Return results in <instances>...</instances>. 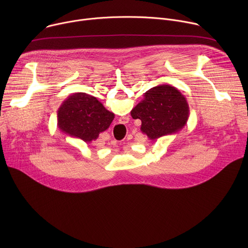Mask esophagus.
<instances>
[{
  "instance_id": "1",
  "label": "esophagus",
  "mask_w": 248,
  "mask_h": 248,
  "mask_svg": "<svg viewBox=\"0 0 248 248\" xmlns=\"http://www.w3.org/2000/svg\"><path fill=\"white\" fill-rule=\"evenodd\" d=\"M112 142H114V143H113V144H114V145H115V144H116V143H115V142H117V141H116V140H113V141H112Z\"/></svg>"
}]
</instances>
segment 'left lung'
<instances>
[{
  "mask_svg": "<svg viewBox=\"0 0 248 248\" xmlns=\"http://www.w3.org/2000/svg\"><path fill=\"white\" fill-rule=\"evenodd\" d=\"M130 115L141 121L140 130L155 140L183 129L189 117V106L179 89L161 84L146 91Z\"/></svg>",
  "mask_w": 248,
  "mask_h": 248,
  "instance_id": "8db88e82",
  "label": "left lung"
}]
</instances>
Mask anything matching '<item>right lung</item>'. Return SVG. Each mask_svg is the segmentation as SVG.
I'll use <instances>...</instances> for the list:
<instances>
[{"label":"right lung","instance_id":"right-lung-1","mask_svg":"<svg viewBox=\"0 0 248 248\" xmlns=\"http://www.w3.org/2000/svg\"><path fill=\"white\" fill-rule=\"evenodd\" d=\"M59 128L84 142L96 140L99 134L108 129L115 115L103 104L86 93H75L68 96L58 110Z\"/></svg>","mask_w":248,"mask_h":248}]
</instances>
